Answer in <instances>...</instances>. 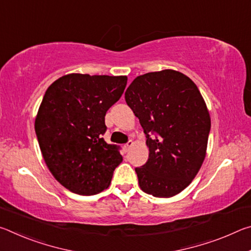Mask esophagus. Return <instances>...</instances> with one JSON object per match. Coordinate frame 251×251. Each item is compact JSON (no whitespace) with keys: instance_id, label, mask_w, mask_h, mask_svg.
Returning a JSON list of instances; mask_svg holds the SVG:
<instances>
[{"instance_id":"34e87169","label":"esophagus","mask_w":251,"mask_h":251,"mask_svg":"<svg viewBox=\"0 0 251 251\" xmlns=\"http://www.w3.org/2000/svg\"><path fill=\"white\" fill-rule=\"evenodd\" d=\"M133 141H128L127 142L126 144H124V150H125V151H129V148L133 146Z\"/></svg>"}]
</instances>
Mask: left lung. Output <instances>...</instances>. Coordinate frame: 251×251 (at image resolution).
I'll return each instance as SVG.
<instances>
[{
  "label": "left lung",
  "instance_id": "1",
  "mask_svg": "<svg viewBox=\"0 0 251 251\" xmlns=\"http://www.w3.org/2000/svg\"><path fill=\"white\" fill-rule=\"evenodd\" d=\"M125 100L146 135L150 156L135 168L143 192L169 198L188 186L206 157L210 116L192 79L164 70L137 76Z\"/></svg>",
  "mask_w": 251,
  "mask_h": 251
}]
</instances>
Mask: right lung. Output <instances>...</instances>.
Instances as JSON below:
<instances>
[{
  "label": "right lung",
  "mask_w": 251,
  "mask_h": 251,
  "mask_svg": "<svg viewBox=\"0 0 251 251\" xmlns=\"http://www.w3.org/2000/svg\"><path fill=\"white\" fill-rule=\"evenodd\" d=\"M126 76L69 74L45 92L35 133L46 166L70 192L92 196L107 188L122 163L120 146L103 138L106 112L121 99Z\"/></svg>",
  "instance_id": "1"
}]
</instances>
